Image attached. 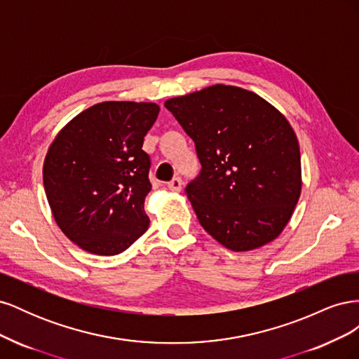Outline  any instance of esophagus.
Returning <instances> with one entry per match:
<instances>
[{
	"instance_id": "1",
	"label": "esophagus",
	"mask_w": 359,
	"mask_h": 359,
	"mask_svg": "<svg viewBox=\"0 0 359 359\" xmlns=\"http://www.w3.org/2000/svg\"><path fill=\"white\" fill-rule=\"evenodd\" d=\"M168 189L172 190V191H181L182 190V180L181 178H173L169 184H168Z\"/></svg>"
}]
</instances>
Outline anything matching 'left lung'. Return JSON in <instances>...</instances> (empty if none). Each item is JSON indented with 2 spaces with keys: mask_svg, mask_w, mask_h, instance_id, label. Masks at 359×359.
Listing matches in <instances>:
<instances>
[{
  "mask_svg": "<svg viewBox=\"0 0 359 359\" xmlns=\"http://www.w3.org/2000/svg\"><path fill=\"white\" fill-rule=\"evenodd\" d=\"M165 106L196 145L202 170L187 186L199 223L232 252L274 241L301 196L298 137L277 107L217 83Z\"/></svg>",
  "mask_w": 359,
  "mask_h": 359,
  "instance_id": "1",
  "label": "left lung"
}]
</instances>
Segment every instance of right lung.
<instances>
[{
  "mask_svg": "<svg viewBox=\"0 0 359 359\" xmlns=\"http://www.w3.org/2000/svg\"><path fill=\"white\" fill-rule=\"evenodd\" d=\"M158 112L153 102L97 103L49 145L43 184L52 215L85 252L118 255L148 229L149 157L142 145Z\"/></svg>",
  "mask_w": 359,
  "mask_h": 359,
  "instance_id": "add662e5",
  "label": "right lung"
}]
</instances>
